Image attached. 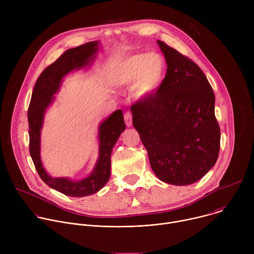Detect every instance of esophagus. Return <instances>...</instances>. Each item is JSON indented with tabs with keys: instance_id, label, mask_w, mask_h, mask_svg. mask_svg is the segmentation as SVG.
Here are the masks:
<instances>
[{
	"instance_id": "esophagus-1",
	"label": "esophagus",
	"mask_w": 254,
	"mask_h": 254,
	"mask_svg": "<svg viewBox=\"0 0 254 254\" xmlns=\"http://www.w3.org/2000/svg\"><path fill=\"white\" fill-rule=\"evenodd\" d=\"M125 122H126V125L127 127H131V125H132V116L129 112L125 114Z\"/></svg>"
}]
</instances>
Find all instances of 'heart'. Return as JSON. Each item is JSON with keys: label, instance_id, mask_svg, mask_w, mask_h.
Instances as JSON below:
<instances>
[{"label": "heart", "instance_id": "heart-1", "mask_svg": "<svg viewBox=\"0 0 254 254\" xmlns=\"http://www.w3.org/2000/svg\"><path fill=\"white\" fill-rule=\"evenodd\" d=\"M165 72V62L157 53L136 54L127 58L113 75L118 86H130L135 98L146 99L161 85Z\"/></svg>", "mask_w": 254, "mask_h": 254}]
</instances>
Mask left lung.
I'll return each instance as SVG.
<instances>
[{
	"label": "left lung",
	"instance_id": "1",
	"mask_svg": "<svg viewBox=\"0 0 254 254\" xmlns=\"http://www.w3.org/2000/svg\"><path fill=\"white\" fill-rule=\"evenodd\" d=\"M158 44L167 73L154 96L131 105L132 125L156 176L168 184L190 185L218 159L221 133L215 95L194 61L163 41Z\"/></svg>",
	"mask_w": 254,
	"mask_h": 254
}]
</instances>
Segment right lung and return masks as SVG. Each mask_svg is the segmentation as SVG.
I'll return each mask as SVG.
<instances>
[{"label": "right lung", "mask_w": 254, "mask_h": 254, "mask_svg": "<svg viewBox=\"0 0 254 254\" xmlns=\"http://www.w3.org/2000/svg\"><path fill=\"white\" fill-rule=\"evenodd\" d=\"M98 41L88 42L66 50L54 63L46 67L34 86L28 108L29 151L37 173L50 188L71 197H84L98 192L110 180L111 156L121 133L126 129L122 110L116 111L98 127L99 156L92 173L79 181L53 178L45 171L40 157V135L44 115L54 100L63 77L70 71L88 65L96 56Z\"/></svg>", "instance_id": "obj_1"}]
</instances>
